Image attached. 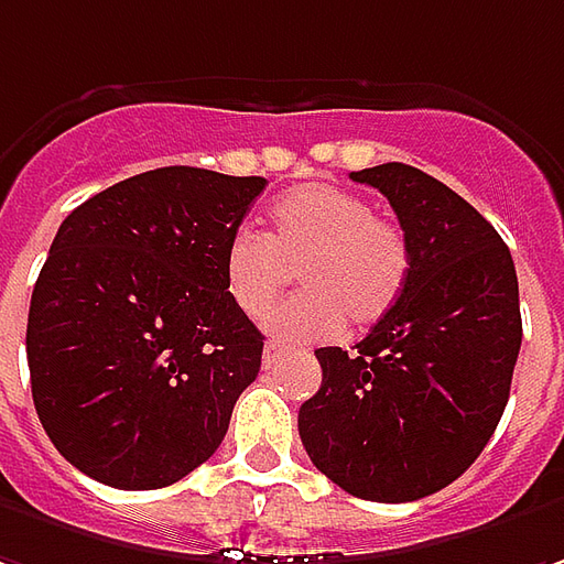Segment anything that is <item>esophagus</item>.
I'll use <instances>...</instances> for the list:
<instances>
[{
	"label": "esophagus",
	"mask_w": 564,
	"mask_h": 564,
	"mask_svg": "<svg viewBox=\"0 0 564 564\" xmlns=\"http://www.w3.org/2000/svg\"><path fill=\"white\" fill-rule=\"evenodd\" d=\"M283 352H286V346H283V343H278V340L264 343V352H262V365H264V368L278 365V359H281Z\"/></svg>",
	"instance_id": "obj_1"
}]
</instances>
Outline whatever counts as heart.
I'll list each match as a JSON object with an SVG mask.
<instances>
[{"instance_id": "1", "label": "heart", "mask_w": 564, "mask_h": 564, "mask_svg": "<svg viewBox=\"0 0 564 564\" xmlns=\"http://www.w3.org/2000/svg\"><path fill=\"white\" fill-rule=\"evenodd\" d=\"M293 271L302 293L271 308L264 327L283 340H327L346 321L361 330L397 305L412 246L359 193L305 184L274 203L271 234L243 224L224 246V290L243 315H262Z\"/></svg>"}]
</instances>
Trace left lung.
<instances>
[{
    "label": "left lung",
    "mask_w": 564,
    "mask_h": 564,
    "mask_svg": "<svg viewBox=\"0 0 564 564\" xmlns=\"http://www.w3.org/2000/svg\"><path fill=\"white\" fill-rule=\"evenodd\" d=\"M380 189L412 246L397 305L356 343L324 346L300 437L321 475L375 502L449 487L494 437L521 349L509 246L475 205L402 162L349 174Z\"/></svg>",
    "instance_id": "left-lung-1"
}]
</instances>
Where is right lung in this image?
<instances>
[{"label": "right lung", "mask_w": 564, "mask_h": 564, "mask_svg": "<svg viewBox=\"0 0 564 564\" xmlns=\"http://www.w3.org/2000/svg\"><path fill=\"white\" fill-rule=\"evenodd\" d=\"M264 177L155 167L77 205L28 315L33 405L99 484L159 490L221 446L264 337L224 290V246Z\"/></svg>", "instance_id": "add662e5"}]
</instances>
